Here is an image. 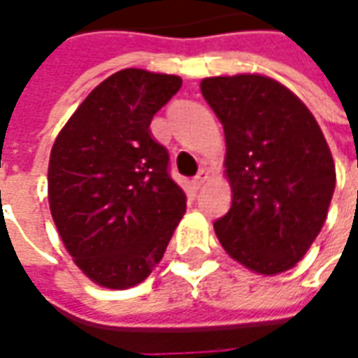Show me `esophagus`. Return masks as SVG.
I'll use <instances>...</instances> for the list:
<instances>
[{
  "label": "esophagus",
  "instance_id": "esophagus-1",
  "mask_svg": "<svg viewBox=\"0 0 358 358\" xmlns=\"http://www.w3.org/2000/svg\"><path fill=\"white\" fill-rule=\"evenodd\" d=\"M206 180H208V172L206 170H199L198 176L192 180V184H194V188H201L206 184Z\"/></svg>",
  "mask_w": 358,
  "mask_h": 358
}]
</instances>
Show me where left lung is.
<instances>
[{"mask_svg":"<svg viewBox=\"0 0 358 358\" xmlns=\"http://www.w3.org/2000/svg\"><path fill=\"white\" fill-rule=\"evenodd\" d=\"M225 133L229 211L213 223L231 259L259 274L290 271L320 235L335 189L322 129L300 97L272 78L201 80Z\"/></svg>","mask_w":358,"mask_h":358,"instance_id":"obj_1","label":"left lung"}]
</instances>
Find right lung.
<instances>
[{
	"label": "right lung",
	"instance_id": "1",
	"mask_svg": "<svg viewBox=\"0 0 358 358\" xmlns=\"http://www.w3.org/2000/svg\"><path fill=\"white\" fill-rule=\"evenodd\" d=\"M180 86L178 76L119 70L92 90L52 145L50 213L78 268L99 286L145 280L186 211L169 150L148 129Z\"/></svg>",
	"mask_w": 358,
	"mask_h": 358
}]
</instances>
